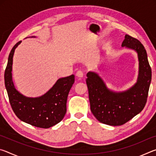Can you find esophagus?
Returning <instances> with one entry per match:
<instances>
[{
	"label": "esophagus",
	"instance_id": "1",
	"mask_svg": "<svg viewBox=\"0 0 156 156\" xmlns=\"http://www.w3.org/2000/svg\"><path fill=\"white\" fill-rule=\"evenodd\" d=\"M76 76L79 78H82L83 77V72H81V71H78L76 73Z\"/></svg>",
	"mask_w": 156,
	"mask_h": 156
}]
</instances>
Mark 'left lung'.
Returning a JSON list of instances; mask_svg holds the SVG:
<instances>
[{
  "mask_svg": "<svg viewBox=\"0 0 156 156\" xmlns=\"http://www.w3.org/2000/svg\"><path fill=\"white\" fill-rule=\"evenodd\" d=\"M122 47L138 54V76L131 87L123 91H112L96 72H89L87 74L91 112L99 122L111 126L122 125L142 112L151 81V69L140 42L126 34Z\"/></svg>",
  "mask_w": 156,
  "mask_h": 156,
  "instance_id": "1",
  "label": "left lung"
}]
</instances>
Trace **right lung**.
<instances>
[{
	"label": "right lung",
	"mask_w": 156,
	"mask_h": 156,
	"mask_svg": "<svg viewBox=\"0 0 156 156\" xmlns=\"http://www.w3.org/2000/svg\"><path fill=\"white\" fill-rule=\"evenodd\" d=\"M36 38V36H31ZM22 41L15 44L9 55L5 72V84L10 105L16 115L23 122L47 129L60 122L67 112V100L75 76L58 79L52 87L38 97H27L16 89L12 80V65L15 49Z\"/></svg>",
	"instance_id": "obj_1"
}]
</instances>
